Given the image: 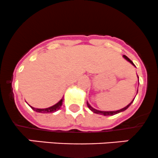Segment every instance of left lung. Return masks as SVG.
Here are the masks:
<instances>
[{
  "label": "left lung",
  "mask_w": 158,
  "mask_h": 158,
  "mask_svg": "<svg viewBox=\"0 0 158 158\" xmlns=\"http://www.w3.org/2000/svg\"><path fill=\"white\" fill-rule=\"evenodd\" d=\"M123 57H124V58H125L126 60H127V61L130 62V63L131 64L134 65V66H135V65L134 64V63H133V62L131 61V60L130 59H129L128 57H127V56L124 55V56H123ZM137 77H138V76H137ZM134 100H133V101H131V102L130 104H128V105H127V106H126L125 107H124V108L121 109V110H114V111H101V110H96V109L93 108V107H92L91 106H90V104H88V102H87V107H88V108L90 109V110H91V111H93L94 113H95V114H102V115H104V116H110V115H114V114H117L120 113V112H122V111H124V110H127V109L129 107H130L131 104H132L133 101H134Z\"/></svg>",
  "instance_id": "8db88e82"
}]
</instances>
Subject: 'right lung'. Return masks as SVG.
<instances>
[{
	"mask_svg": "<svg viewBox=\"0 0 158 158\" xmlns=\"http://www.w3.org/2000/svg\"><path fill=\"white\" fill-rule=\"evenodd\" d=\"M64 98L60 100L59 102H57V104H54V105L51 106V107H48V108H44V109H39V108H34V107H30L33 109L34 110H35L36 112H39V113H42V114H47V113H53V112H55L57 110H58L60 108V107L62 106V102H63Z\"/></svg>",
	"mask_w": 158,
	"mask_h": 158,
	"instance_id": "right-lung-1",
	"label": "right lung"
}]
</instances>
